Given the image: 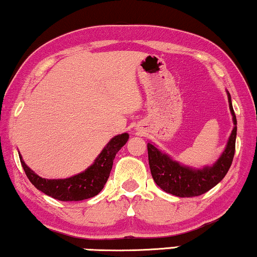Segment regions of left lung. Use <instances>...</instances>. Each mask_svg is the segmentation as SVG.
Segmentation results:
<instances>
[{
    "label": "left lung",
    "instance_id": "1",
    "mask_svg": "<svg viewBox=\"0 0 257 257\" xmlns=\"http://www.w3.org/2000/svg\"><path fill=\"white\" fill-rule=\"evenodd\" d=\"M227 99H229V107L235 126L227 141L225 150L212 167L195 169V168L182 166L172 160L167 154L162 153L154 144L148 143L149 166H150L151 175L156 185L164 192L180 198L201 195L218 185L229 172L235 155L237 120L229 91H227Z\"/></svg>",
    "mask_w": 257,
    "mask_h": 257
}]
</instances>
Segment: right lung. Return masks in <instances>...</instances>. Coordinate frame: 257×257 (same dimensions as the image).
Listing matches in <instances>:
<instances>
[{"label":"right lung","mask_w":257,"mask_h":257,"mask_svg":"<svg viewBox=\"0 0 257 257\" xmlns=\"http://www.w3.org/2000/svg\"><path fill=\"white\" fill-rule=\"evenodd\" d=\"M127 141L128 134L113 137L103 148L99 156L95 158L94 163L90 167H88L84 172L68 177V179H43L26 166L20 154H19V157H20L21 166L28 180L37 189L57 200L80 201L93 198L102 191L112 170L114 157Z\"/></svg>","instance_id":"right-lung-1"}]
</instances>
